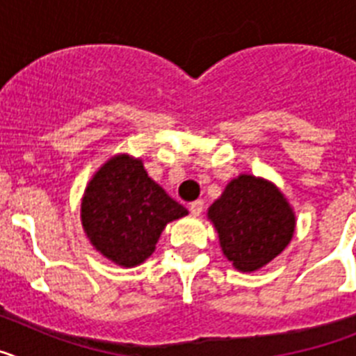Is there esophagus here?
Here are the masks:
<instances>
[{"mask_svg": "<svg viewBox=\"0 0 356 356\" xmlns=\"http://www.w3.org/2000/svg\"><path fill=\"white\" fill-rule=\"evenodd\" d=\"M203 207H205V203H203L201 200H197V201H193V203L188 205V210H191L193 216H200V213L203 212Z\"/></svg>", "mask_w": 356, "mask_h": 356, "instance_id": "obj_1", "label": "esophagus"}]
</instances>
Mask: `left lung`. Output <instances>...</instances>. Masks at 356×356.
<instances>
[{
    "label": "left lung",
    "instance_id": "8db88e82",
    "mask_svg": "<svg viewBox=\"0 0 356 356\" xmlns=\"http://www.w3.org/2000/svg\"><path fill=\"white\" fill-rule=\"evenodd\" d=\"M222 253L241 271H257L291 242L296 219L275 185L242 175L209 209Z\"/></svg>",
    "mask_w": 356,
    "mask_h": 356
}]
</instances>
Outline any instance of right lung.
<instances>
[{"instance_id": "1", "label": "right lung", "mask_w": 356, "mask_h": 356, "mask_svg": "<svg viewBox=\"0 0 356 356\" xmlns=\"http://www.w3.org/2000/svg\"><path fill=\"white\" fill-rule=\"evenodd\" d=\"M187 209L151 180L140 160L110 159L94 175L81 201V225L92 246L124 267L155 251L162 229Z\"/></svg>"}]
</instances>
